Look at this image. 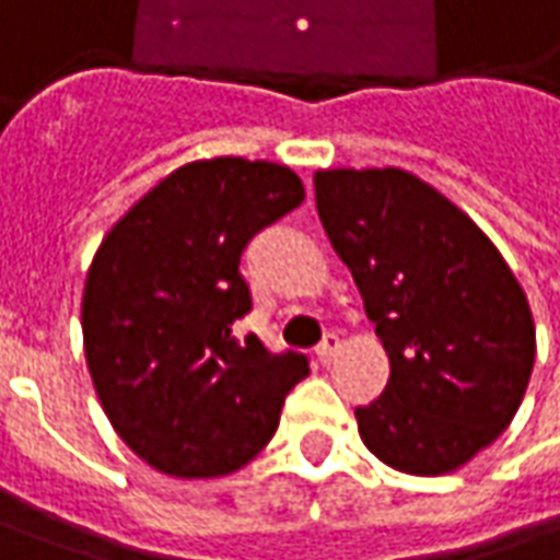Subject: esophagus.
<instances>
[{"mask_svg":"<svg viewBox=\"0 0 560 560\" xmlns=\"http://www.w3.org/2000/svg\"><path fill=\"white\" fill-rule=\"evenodd\" d=\"M339 336H332V332H329V336H324V341H320V345H317V351H314V354H317V363H329V360L336 358V351H339Z\"/></svg>","mask_w":560,"mask_h":560,"instance_id":"obj_1","label":"esophagus"}]
</instances>
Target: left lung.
Returning a JSON list of instances; mask_svg holds the SVG:
<instances>
[{
	"mask_svg": "<svg viewBox=\"0 0 560 560\" xmlns=\"http://www.w3.org/2000/svg\"><path fill=\"white\" fill-rule=\"evenodd\" d=\"M317 212L392 360L358 407L370 453L407 475H444L493 444L534 373L527 295L483 231L404 168L314 175Z\"/></svg>",
	"mask_w": 560,
	"mask_h": 560,
	"instance_id": "obj_1",
	"label": "left lung"
}]
</instances>
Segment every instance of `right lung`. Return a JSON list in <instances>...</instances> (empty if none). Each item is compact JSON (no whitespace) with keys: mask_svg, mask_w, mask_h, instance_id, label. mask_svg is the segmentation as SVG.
Here are the masks:
<instances>
[{"mask_svg":"<svg viewBox=\"0 0 560 560\" xmlns=\"http://www.w3.org/2000/svg\"><path fill=\"white\" fill-rule=\"evenodd\" d=\"M305 200L287 166L187 163L104 236L82 292V339L116 434L175 478L236 471L268 444L307 358L234 324L253 311L249 240Z\"/></svg>","mask_w":560,"mask_h":560,"instance_id":"1","label":"right lung"}]
</instances>
